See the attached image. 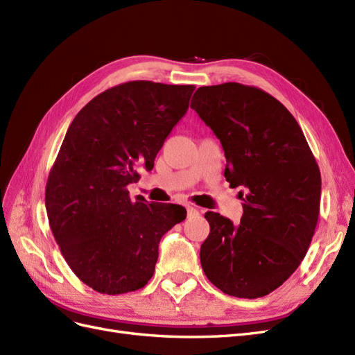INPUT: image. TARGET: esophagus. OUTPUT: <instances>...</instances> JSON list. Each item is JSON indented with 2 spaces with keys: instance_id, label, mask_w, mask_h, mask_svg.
<instances>
[{
  "instance_id": "34e87169",
  "label": "esophagus",
  "mask_w": 355,
  "mask_h": 355,
  "mask_svg": "<svg viewBox=\"0 0 355 355\" xmlns=\"http://www.w3.org/2000/svg\"><path fill=\"white\" fill-rule=\"evenodd\" d=\"M187 210H188V218H191V216H197V214H198V209H197V207H194V206H191V204H188V206H187Z\"/></svg>"
}]
</instances>
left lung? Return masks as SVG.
Listing matches in <instances>:
<instances>
[{"label":"left lung","mask_w":355,"mask_h":355,"mask_svg":"<svg viewBox=\"0 0 355 355\" xmlns=\"http://www.w3.org/2000/svg\"><path fill=\"white\" fill-rule=\"evenodd\" d=\"M191 108L220 141L225 178L243 187L239 225L219 213L204 218V274L223 293L262 297L302 262L320 213L321 176L295 116L257 87L239 83L200 87Z\"/></svg>","instance_id":"1"}]
</instances>
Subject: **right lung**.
I'll return each mask as SVG.
<instances>
[{"instance_id":"obj_1","label":"right lung","mask_w":355,"mask_h":355,"mask_svg":"<svg viewBox=\"0 0 355 355\" xmlns=\"http://www.w3.org/2000/svg\"><path fill=\"white\" fill-rule=\"evenodd\" d=\"M194 85L130 81L96 96L73 118L46 187L49 223L80 280L99 293L142 288L163 235L187 218L178 204L128 197L137 166L154 167L188 111Z\"/></svg>"}]
</instances>
